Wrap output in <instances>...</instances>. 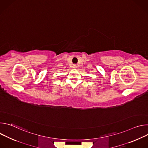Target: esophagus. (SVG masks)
I'll return each mask as SVG.
<instances>
[{"mask_svg": "<svg viewBox=\"0 0 148 148\" xmlns=\"http://www.w3.org/2000/svg\"><path fill=\"white\" fill-rule=\"evenodd\" d=\"M77 67V66L76 64H73V68H74V69H76Z\"/></svg>", "mask_w": 148, "mask_h": 148, "instance_id": "obj_1", "label": "esophagus"}]
</instances>
